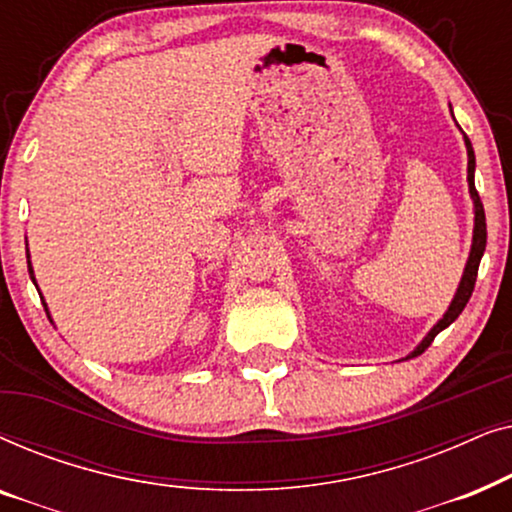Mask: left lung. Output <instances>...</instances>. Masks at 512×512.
Listing matches in <instances>:
<instances>
[{
	"instance_id": "8db88e82",
	"label": "left lung",
	"mask_w": 512,
	"mask_h": 512,
	"mask_svg": "<svg viewBox=\"0 0 512 512\" xmlns=\"http://www.w3.org/2000/svg\"><path fill=\"white\" fill-rule=\"evenodd\" d=\"M464 142H466V153H468V193H471V200H473V242H471V254H468V261H466V268H464V275H461V282L457 286V293H454L450 307H447L443 317L438 319V324H433V328L429 333L424 335V340L419 342V345L412 349V352L405 356V359H412V356H419L424 352L426 347L431 345L433 338L440 331H445L447 326L452 324L454 319L459 317L461 312H464V307L468 303V298H471L473 293V286H475V277H478V268H480V258L485 254V247H487V223H485V207H482L480 202V195L475 191V153H473V146H471V139L464 135ZM403 359V361H405Z\"/></svg>"
}]
</instances>
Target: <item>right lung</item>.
I'll list each match as a JSON object with an SVG mask.
<instances>
[{
	"label": "right lung",
	"instance_id": "obj_1",
	"mask_svg": "<svg viewBox=\"0 0 512 512\" xmlns=\"http://www.w3.org/2000/svg\"><path fill=\"white\" fill-rule=\"evenodd\" d=\"M27 270H30V279L34 282V286H37V279H34V270H32V261H30V249H27ZM37 289H39V286H37ZM39 296H41V293H39ZM41 298H44V296H41ZM41 303H44V310H46V314H48V319H51V312H48L46 300H41ZM51 321H53V319H51Z\"/></svg>",
	"mask_w": 512,
	"mask_h": 512
}]
</instances>
